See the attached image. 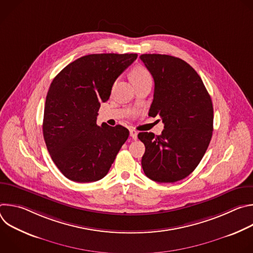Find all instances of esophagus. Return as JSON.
<instances>
[{
  "label": "esophagus",
  "mask_w": 253,
  "mask_h": 253,
  "mask_svg": "<svg viewBox=\"0 0 253 253\" xmlns=\"http://www.w3.org/2000/svg\"><path fill=\"white\" fill-rule=\"evenodd\" d=\"M137 135H138L137 131H135V130H133V129H131V130H130V136H131V138H132V139L136 140V139H137Z\"/></svg>",
  "instance_id": "34e87169"
}]
</instances>
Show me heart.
<instances>
[{
	"label": "heart",
	"mask_w": 253,
	"mask_h": 253,
	"mask_svg": "<svg viewBox=\"0 0 253 253\" xmlns=\"http://www.w3.org/2000/svg\"><path fill=\"white\" fill-rule=\"evenodd\" d=\"M148 79H152V78H151V75L147 69L143 68V67H136L132 70L131 80H132L133 84L142 82L144 80H148Z\"/></svg>",
	"instance_id": "heart-1"
}]
</instances>
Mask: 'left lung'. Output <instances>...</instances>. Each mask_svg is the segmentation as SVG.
<instances>
[{"mask_svg": "<svg viewBox=\"0 0 253 253\" xmlns=\"http://www.w3.org/2000/svg\"><path fill=\"white\" fill-rule=\"evenodd\" d=\"M141 61L154 79L149 116L164 123L161 135L141 132L145 145L142 168L159 183H173L194 171L213 131V106L197 72L185 61L161 54H143Z\"/></svg>", "mask_w": 253, "mask_h": 253, "instance_id": "8db88e82", "label": "left lung"}]
</instances>
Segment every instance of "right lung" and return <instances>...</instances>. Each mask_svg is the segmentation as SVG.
<instances>
[{
  "label": "right lung",
  "instance_id": "obj_1",
  "mask_svg": "<svg viewBox=\"0 0 253 253\" xmlns=\"http://www.w3.org/2000/svg\"><path fill=\"white\" fill-rule=\"evenodd\" d=\"M137 54H91L67 65L50 85L43 135L52 160L72 181L86 183L109 171L129 136L127 128L96 124L102 102Z\"/></svg>",
  "mask_w": 253,
  "mask_h": 253
}]
</instances>
